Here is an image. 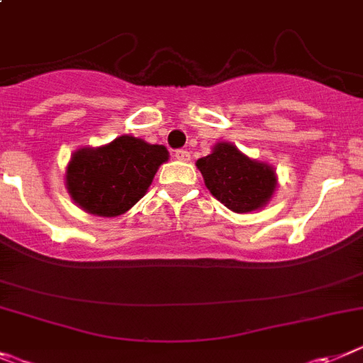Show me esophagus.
I'll use <instances>...</instances> for the list:
<instances>
[{
    "label": "esophagus",
    "mask_w": 363,
    "mask_h": 363,
    "mask_svg": "<svg viewBox=\"0 0 363 363\" xmlns=\"http://www.w3.org/2000/svg\"><path fill=\"white\" fill-rule=\"evenodd\" d=\"M173 157L177 160H190V151L188 150H175Z\"/></svg>",
    "instance_id": "obj_1"
}]
</instances>
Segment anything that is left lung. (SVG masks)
I'll return each instance as SVG.
<instances>
[{
  "label": "left lung",
  "instance_id": "1",
  "mask_svg": "<svg viewBox=\"0 0 363 363\" xmlns=\"http://www.w3.org/2000/svg\"><path fill=\"white\" fill-rule=\"evenodd\" d=\"M197 168L213 197L238 213L267 204L276 188L270 166L248 159L228 143L217 144L210 155L197 160Z\"/></svg>",
  "mask_w": 363,
  "mask_h": 363
}]
</instances>
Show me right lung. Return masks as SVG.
Masks as SVG:
<instances>
[{
	"label": "right lung",
	"instance_id": "obj_1",
	"mask_svg": "<svg viewBox=\"0 0 363 363\" xmlns=\"http://www.w3.org/2000/svg\"><path fill=\"white\" fill-rule=\"evenodd\" d=\"M166 160L164 146L124 135L107 146L77 151L67 168V190L86 212L121 216L146 194Z\"/></svg>",
	"mask_w": 363,
	"mask_h": 363
}]
</instances>
